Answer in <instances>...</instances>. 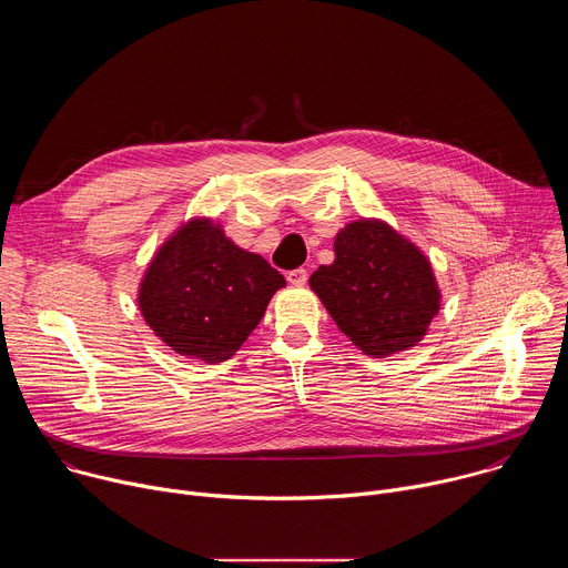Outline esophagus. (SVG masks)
I'll list each match as a JSON object with an SVG mask.
<instances>
[{"label": "esophagus", "mask_w": 568, "mask_h": 568, "mask_svg": "<svg viewBox=\"0 0 568 568\" xmlns=\"http://www.w3.org/2000/svg\"><path fill=\"white\" fill-rule=\"evenodd\" d=\"M287 281H290L294 287H303V285L307 283V272H305L303 267L292 270V272H287Z\"/></svg>", "instance_id": "34e87169"}]
</instances>
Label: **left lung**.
<instances>
[{
	"instance_id": "left-lung-1",
	"label": "left lung",
	"mask_w": 568,
	"mask_h": 568,
	"mask_svg": "<svg viewBox=\"0 0 568 568\" xmlns=\"http://www.w3.org/2000/svg\"><path fill=\"white\" fill-rule=\"evenodd\" d=\"M310 287L339 331L371 357L416 346L440 307L429 261L379 220L339 231L335 263L321 265Z\"/></svg>"
}]
</instances>
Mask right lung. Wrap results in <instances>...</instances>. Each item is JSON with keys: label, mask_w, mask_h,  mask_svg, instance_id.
<instances>
[{"label": "right lung", "mask_w": 568, "mask_h": 568, "mask_svg": "<svg viewBox=\"0 0 568 568\" xmlns=\"http://www.w3.org/2000/svg\"><path fill=\"white\" fill-rule=\"evenodd\" d=\"M285 285L263 256L250 254L211 220H191L152 258L139 310L175 353L217 364L235 355Z\"/></svg>", "instance_id": "obj_1"}]
</instances>
